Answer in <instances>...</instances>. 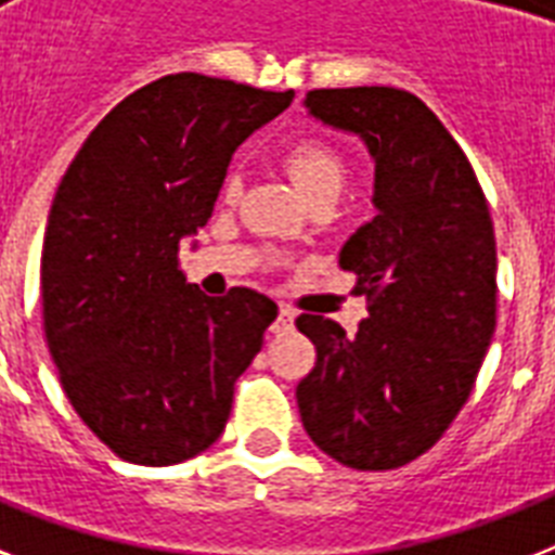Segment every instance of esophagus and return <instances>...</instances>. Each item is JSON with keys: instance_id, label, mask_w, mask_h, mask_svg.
Wrapping results in <instances>:
<instances>
[{"instance_id": "34e87169", "label": "esophagus", "mask_w": 555, "mask_h": 555, "mask_svg": "<svg viewBox=\"0 0 555 555\" xmlns=\"http://www.w3.org/2000/svg\"><path fill=\"white\" fill-rule=\"evenodd\" d=\"M294 320H296V313L291 311V308H279V317L276 322L270 325V331H273L276 337H282V334H287V331H294Z\"/></svg>"}]
</instances>
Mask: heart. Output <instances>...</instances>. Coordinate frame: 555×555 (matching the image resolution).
Listing matches in <instances>:
<instances>
[{
  "mask_svg": "<svg viewBox=\"0 0 555 555\" xmlns=\"http://www.w3.org/2000/svg\"><path fill=\"white\" fill-rule=\"evenodd\" d=\"M285 169L308 198L320 192H339L346 181V160L322 138H299L291 143L285 152ZM227 190H235V178L227 181Z\"/></svg>",
  "mask_w": 555,
  "mask_h": 555,
  "instance_id": "heart-1",
  "label": "heart"
}]
</instances>
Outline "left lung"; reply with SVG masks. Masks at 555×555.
I'll use <instances>...</instances> for the list:
<instances>
[{
    "label": "left lung",
    "mask_w": 555,
    "mask_h": 555,
    "mask_svg": "<svg viewBox=\"0 0 555 555\" xmlns=\"http://www.w3.org/2000/svg\"><path fill=\"white\" fill-rule=\"evenodd\" d=\"M305 106L374 158V207L339 250L369 317L354 337L302 313L317 346L296 386L305 431L351 469H397L440 440L495 331V233L464 150L423 100L391 86L313 89Z\"/></svg>",
    "instance_id": "left-lung-1"
}]
</instances>
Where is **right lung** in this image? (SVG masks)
<instances>
[{"label":"right lung","mask_w":555,"mask_h":555,"mask_svg":"<svg viewBox=\"0 0 555 555\" xmlns=\"http://www.w3.org/2000/svg\"><path fill=\"white\" fill-rule=\"evenodd\" d=\"M291 100L167 74L94 126L56 186L39 264L48 351L74 412L129 464L212 447L276 320L250 287L186 285L178 250L212 216L233 152Z\"/></svg>","instance_id":"add662e5"}]
</instances>
